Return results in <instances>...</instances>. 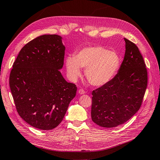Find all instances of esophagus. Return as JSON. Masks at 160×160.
I'll return each mask as SVG.
<instances>
[{
	"instance_id": "obj_1",
	"label": "esophagus",
	"mask_w": 160,
	"mask_h": 160,
	"mask_svg": "<svg viewBox=\"0 0 160 160\" xmlns=\"http://www.w3.org/2000/svg\"><path fill=\"white\" fill-rule=\"evenodd\" d=\"M78 93H79L80 95H83V94H85V91L83 89H79V91H78Z\"/></svg>"
}]
</instances>
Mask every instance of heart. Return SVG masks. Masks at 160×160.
Here are the masks:
<instances>
[{
	"instance_id": "obj_1",
	"label": "heart",
	"mask_w": 160,
	"mask_h": 160,
	"mask_svg": "<svg viewBox=\"0 0 160 160\" xmlns=\"http://www.w3.org/2000/svg\"><path fill=\"white\" fill-rule=\"evenodd\" d=\"M66 68L70 78L75 81L81 75V68L89 83L96 87L108 83L117 72L120 59L114 51L102 46H89L82 48L74 56L65 60Z\"/></svg>"
}]
</instances>
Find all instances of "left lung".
<instances>
[{
	"label": "left lung",
	"instance_id": "1",
	"mask_svg": "<svg viewBox=\"0 0 160 160\" xmlns=\"http://www.w3.org/2000/svg\"><path fill=\"white\" fill-rule=\"evenodd\" d=\"M125 52L120 68L108 83L92 92L91 119L101 127L122 125L141 107L148 85V71L138 47L124 38Z\"/></svg>",
	"mask_w": 160,
	"mask_h": 160
}]
</instances>
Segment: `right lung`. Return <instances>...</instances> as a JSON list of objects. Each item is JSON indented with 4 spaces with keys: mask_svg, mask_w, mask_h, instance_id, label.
I'll use <instances>...</instances> for the list:
<instances>
[{
    "mask_svg": "<svg viewBox=\"0 0 160 160\" xmlns=\"http://www.w3.org/2000/svg\"><path fill=\"white\" fill-rule=\"evenodd\" d=\"M65 50L61 36L41 35L24 46L13 63L9 85L17 111L35 128L57 127L76 95V85L59 71Z\"/></svg>",
    "mask_w": 160,
    "mask_h": 160,
    "instance_id": "1",
    "label": "right lung"
}]
</instances>
